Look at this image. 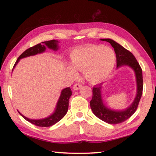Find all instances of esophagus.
<instances>
[{
  "label": "esophagus",
  "mask_w": 156,
  "mask_h": 156,
  "mask_svg": "<svg viewBox=\"0 0 156 156\" xmlns=\"http://www.w3.org/2000/svg\"><path fill=\"white\" fill-rule=\"evenodd\" d=\"M80 88H81V84H76L73 87V89L74 91L79 90V89H80Z\"/></svg>",
  "instance_id": "34e87169"
}]
</instances>
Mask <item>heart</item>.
<instances>
[{
	"instance_id": "obj_1",
	"label": "heart",
	"mask_w": 156,
	"mask_h": 156,
	"mask_svg": "<svg viewBox=\"0 0 156 156\" xmlns=\"http://www.w3.org/2000/svg\"><path fill=\"white\" fill-rule=\"evenodd\" d=\"M115 62V52L112 48L91 44L73 50L71 54V65H67L66 69L71 77L77 76L78 70L83 72L90 83H98L112 74Z\"/></svg>"
}]
</instances>
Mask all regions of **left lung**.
<instances>
[{
  "mask_svg": "<svg viewBox=\"0 0 156 156\" xmlns=\"http://www.w3.org/2000/svg\"><path fill=\"white\" fill-rule=\"evenodd\" d=\"M111 44L115 53L117 68L127 66L134 72L136 80V95L132 103L128 107L122 110H115L106 106L102 100V83L97 84L93 88V96L90 101V107L94 115L104 122L109 124H119L125 122L133 114L138 108L140 100L142 89H143V78L142 71L135 56L125 47L116 43L112 39H100Z\"/></svg>",
  "mask_w": 156,
  "mask_h": 156,
  "instance_id": "obj_1",
  "label": "left lung"
}]
</instances>
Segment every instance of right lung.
Wrapping results in <instances>:
<instances>
[{"label": "right lung", "instance_id": "add662e5", "mask_svg": "<svg viewBox=\"0 0 156 156\" xmlns=\"http://www.w3.org/2000/svg\"><path fill=\"white\" fill-rule=\"evenodd\" d=\"M58 43L59 41L57 40L44 41L43 42V43L36 44L35 46L31 47L30 48L27 49V50H25V51L18 57V58L17 59L16 62L12 71L14 70V67L16 66L18 62L20 61V59L24 58L26 57L32 56L37 54H42V53L45 51L47 47L50 49L54 50V51H57V50L59 49ZM72 91H71L70 87L63 89L61 91V93H60V97L57 102L54 112H53L51 115L47 116V117L44 118H42V119H30V118L25 117V115H23L22 113H20L19 112H18V113H19L20 115H22L26 120L31 122V124H33L34 125L38 126H42V127H48V126H51L55 125V124L57 123L58 122H59V121L66 115V113H67L68 111L69 100V98L72 96Z\"/></svg>", "mask_w": 156, "mask_h": 156}]
</instances>
